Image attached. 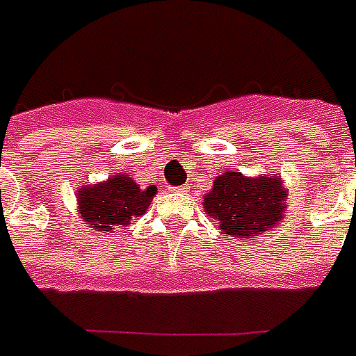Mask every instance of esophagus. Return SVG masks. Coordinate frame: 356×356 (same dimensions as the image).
Here are the masks:
<instances>
[{
  "instance_id": "1",
  "label": "esophagus",
  "mask_w": 356,
  "mask_h": 356,
  "mask_svg": "<svg viewBox=\"0 0 356 356\" xmlns=\"http://www.w3.org/2000/svg\"><path fill=\"white\" fill-rule=\"evenodd\" d=\"M174 191H180V193H184V191H188V186H178V188H172Z\"/></svg>"
}]
</instances>
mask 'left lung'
Returning <instances> with one entry per match:
<instances>
[{
  "mask_svg": "<svg viewBox=\"0 0 356 356\" xmlns=\"http://www.w3.org/2000/svg\"><path fill=\"white\" fill-rule=\"evenodd\" d=\"M284 199L286 190L278 176L247 178L241 172H224L213 182L203 207L228 236L249 238L284 218Z\"/></svg>",
  "mask_w": 356,
  "mask_h": 356,
  "instance_id": "1",
  "label": "left lung"
}]
</instances>
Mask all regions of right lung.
<instances>
[{
    "label": "right lung",
    "instance_id": "1",
    "mask_svg": "<svg viewBox=\"0 0 356 356\" xmlns=\"http://www.w3.org/2000/svg\"><path fill=\"white\" fill-rule=\"evenodd\" d=\"M157 193L155 186L142 190L132 176L118 174L107 182L82 188L78 193V209L84 224L97 232L122 230L132 216H140L147 211Z\"/></svg>",
    "mask_w": 356,
    "mask_h": 356
}]
</instances>
